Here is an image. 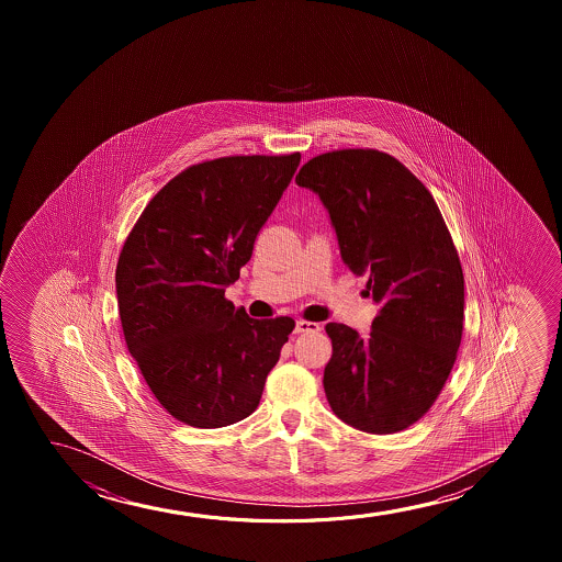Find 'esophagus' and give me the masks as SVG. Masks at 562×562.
Listing matches in <instances>:
<instances>
[{
	"label": "esophagus",
	"mask_w": 562,
	"mask_h": 562,
	"mask_svg": "<svg viewBox=\"0 0 562 562\" xmlns=\"http://www.w3.org/2000/svg\"><path fill=\"white\" fill-rule=\"evenodd\" d=\"M321 324L308 323V321H297L295 323V334H315V331H321Z\"/></svg>",
	"instance_id": "obj_1"
}]
</instances>
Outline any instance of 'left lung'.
<instances>
[{
  "mask_svg": "<svg viewBox=\"0 0 562 562\" xmlns=\"http://www.w3.org/2000/svg\"><path fill=\"white\" fill-rule=\"evenodd\" d=\"M295 182L321 198L341 261L369 277L367 295L380 305L367 336L326 324V400L357 430H405L438 400L461 346L464 277L453 239L431 193L392 155H318Z\"/></svg>",
  "mask_w": 562,
  "mask_h": 562,
  "instance_id": "8db88e82",
  "label": "left lung"
}]
</instances>
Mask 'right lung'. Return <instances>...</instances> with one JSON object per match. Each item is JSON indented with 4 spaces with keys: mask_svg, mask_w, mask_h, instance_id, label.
<instances>
[{
    "mask_svg": "<svg viewBox=\"0 0 562 562\" xmlns=\"http://www.w3.org/2000/svg\"><path fill=\"white\" fill-rule=\"evenodd\" d=\"M301 155L193 165L149 201L116 262L124 339L149 390L180 423L223 428L251 415L292 334L224 300Z\"/></svg>",
    "mask_w": 562,
    "mask_h": 562,
    "instance_id": "right-lung-1",
    "label": "right lung"
}]
</instances>
